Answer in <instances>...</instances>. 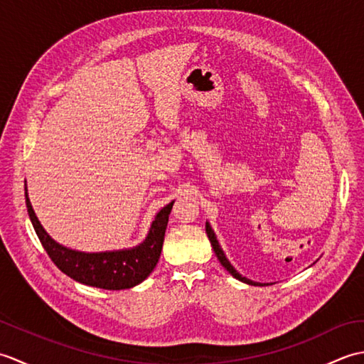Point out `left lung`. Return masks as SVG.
Returning <instances> with one entry per match:
<instances>
[{
  "label": "left lung",
  "instance_id": "left-lung-1",
  "mask_svg": "<svg viewBox=\"0 0 364 364\" xmlns=\"http://www.w3.org/2000/svg\"><path fill=\"white\" fill-rule=\"evenodd\" d=\"M205 228H206V235H208V237H210V242H211V245H213L215 257H218V259L220 261V264H222L223 267H225V269L228 270V272L236 278V280L242 282V283H247V284H252V286H264V284H266V283H258V282L249 280V278H247V277H244V275L239 274L237 270L233 267V264H231V262L228 261L225 252L222 250V247H220V244H219V241H218V236H215L214 230H213V228H211V225H210V222H206Z\"/></svg>",
  "mask_w": 364,
  "mask_h": 364
}]
</instances>
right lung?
<instances>
[{"mask_svg":"<svg viewBox=\"0 0 364 364\" xmlns=\"http://www.w3.org/2000/svg\"><path fill=\"white\" fill-rule=\"evenodd\" d=\"M25 198L31 223H33L43 249L54 264L65 275L73 278L75 282L109 291L133 288V286L142 283L156 267L161 257L162 242H164L168 214L175 203L170 202L154 215L149 235L139 245L131 247V249L89 253L68 249V247L54 241L46 233L29 202L26 184Z\"/></svg>","mask_w":364,"mask_h":364,"instance_id":"obj_1","label":"right lung"}]
</instances>
